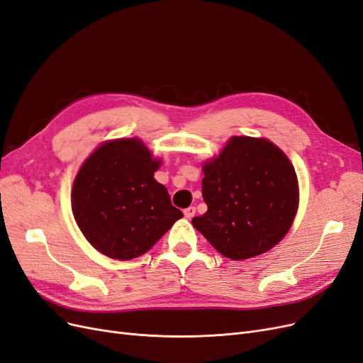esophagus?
Here are the masks:
<instances>
[{
	"label": "esophagus",
	"mask_w": 363,
	"mask_h": 363,
	"mask_svg": "<svg viewBox=\"0 0 363 363\" xmlns=\"http://www.w3.org/2000/svg\"><path fill=\"white\" fill-rule=\"evenodd\" d=\"M194 215H195V207H194V206H191V207H188V208H184V216H186V218L191 219Z\"/></svg>",
	"instance_id": "1"
}]
</instances>
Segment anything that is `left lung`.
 <instances>
[{"mask_svg": "<svg viewBox=\"0 0 363 363\" xmlns=\"http://www.w3.org/2000/svg\"><path fill=\"white\" fill-rule=\"evenodd\" d=\"M203 171L207 212L192 224L223 256H259L288 233L298 183L292 163L272 142L235 136Z\"/></svg>", "mask_w": 363, "mask_h": 363, "instance_id": "obj_1", "label": "left lung"}]
</instances>
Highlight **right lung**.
Returning a JSON list of instances; mask_svg holds the SVG:
<instances>
[{"instance_id":"add662e5","label":"right lung","mask_w":363,"mask_h":363,"mask_svg":"<svg viewBox=\"0 0 363 363\" xmlns=\"http://www.w3.org/2000/svg\"><path fill=\"white\" fill-rule=\"evenodd\" d=\"M159 164L138 139L107 142L83 163L72 186V213L103 255L118 260L144 255L183 216L155 180Z\"/></svg>"}]
</instances>
